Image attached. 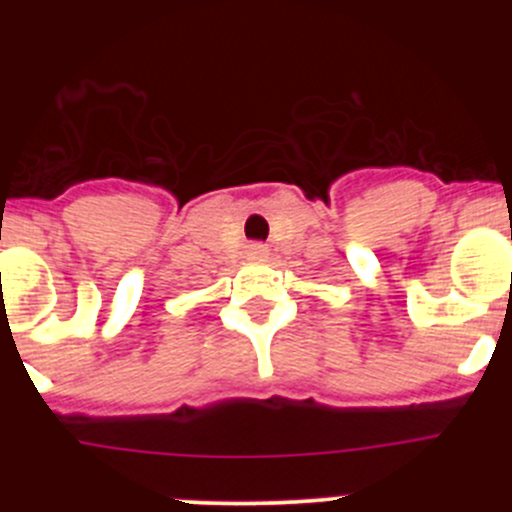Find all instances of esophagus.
Wrapping results in <instances>:
<instances>
[{
  "instance_id": "1",
  "label": "esophagus",
  "mask_w": 512,
  "mask_h": 512,
  "mask_svg": "<svg viewBox=\"0 0 512 512\" xmlns=\"http://www.w3.org/2000/svg\"><path fill=\"white\" fill-rule=\"evenodd\" d=\"M267 255H270V250H267L262 242H252V245H247V260L252 262H265Z\"/></svg>"
}]
</instances>
